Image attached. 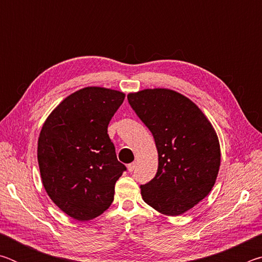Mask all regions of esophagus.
<instances>
[{
	"mask_svg": "<svg viewBox=\"0 0 262 262\" xmlns=\"http://www.w3.org/2000/svg\"><path fill=\"white\" fill-rule=\"evenodd\" d=\"M135 167H136V163H132V164H129V165H128V171L133 172L135 170Z\"/></svg>",
	"mask_w": 262,
	"mask_h": 262,
	"instance_id": "1",
	"label": "esophagus"
}]
</instances>
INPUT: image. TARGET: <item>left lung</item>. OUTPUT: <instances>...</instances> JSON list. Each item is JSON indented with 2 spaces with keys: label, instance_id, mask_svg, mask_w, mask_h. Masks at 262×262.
I'll use <instances>...</instances> for the list:
<instances>
[{
  "label": "left lung",
  "instance_id": "left-lung-1",
  "mask_svg": "<svg viewBox=\"0 0 262 262\" xmlns=\"http://www.w3.org/2000/svg\"><path fill=\"white\" fill-rule=\"evenodd\" d=\"M127 98L152 133L158 151L157 173L140 186L142 198L162 214H183L216 181L221 151L214 128L193 101L176 91L148 89Z\"/></svg>",
  "mask_w": 262,
  "mask_h": 262
}]
</instances>
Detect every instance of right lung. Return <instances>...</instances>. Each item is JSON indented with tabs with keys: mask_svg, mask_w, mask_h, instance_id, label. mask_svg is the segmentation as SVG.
Instances as JSON below:
<instances>
[{
	"mask_svg": "<svg viewBox=\"0 0 262 262\" xmlns=\"http://www.w3.org/2000/svg\"><path fill=\"white\" fill-rule=\"evenodd\" d=\"M123 99L122 92L84 88L67 97L43 123L38 140L43 187L75 220L103 214L113 202L115 183L127 171L107 134Z\"/></svg>",
	"mask_w": 262,
	"mask_h": 262,
	"instance_id": "1",
	"label": "right lung"
}]
</instances>
